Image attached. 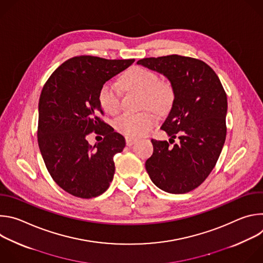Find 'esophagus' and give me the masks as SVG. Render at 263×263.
<instances>
[{
	"label": "esophagus",
	"instance_id": "esophagus-1",
	"mask_svg": "<svg viewBox=\"0 0 263 263\" xmlns=\"http://www.w3.org/2000/svg\"><path fill=\"white\" fill-rule=\"evenodd\" d=\"M137 141V139L136 138H134V137H126V143H127V145H132V144H134L135 142Z\"/></svg>",
	"mask_w": 263,
	"mask_h": 263
}]
</instances>
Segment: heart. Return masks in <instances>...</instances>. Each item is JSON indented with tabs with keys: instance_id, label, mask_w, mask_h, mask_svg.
<instances>
[{
	"instance_id": "obj_1",
	"label": "heart",
	"mask_w": 263,
	"mask_h": 263,
	"mask_svg": "<svg viewBox=\"0 0 263 263\" xmlns=\"http://www.w3.org/2000/svg\"><path fill=\"white\" fill-rule=\"evenodd\" d=\"M122 84L127 90H136L143 95V107L157 112L167 111L174 101V89L168 81L158 80L157 73L143 67H134L124 74ZM99 102L110 115H116L121 108V91L116 82H105L99 90ZM151 111L138 115L125 114L115 122V128L127 137H139L147 134L156 124Z\"/></svg>"
}]
</instances>
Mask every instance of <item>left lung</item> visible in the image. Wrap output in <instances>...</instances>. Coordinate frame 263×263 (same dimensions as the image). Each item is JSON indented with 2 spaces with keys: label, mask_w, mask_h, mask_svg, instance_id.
<instances>
[{
  "label": "left lung",
  "mask_w": 263,
  "mask_h": 263,
  "mask_svg": "<svg viewBox=\"0 0 263 263\" xmlns=\"http://www.w3.org/2000/svg\"><path fill=\"white\" fill-rule=\"evenodd\" d=\"M137 64L170 81L174 101L161 129L179 142L152 139L154 152L145 170L160 190L186 194L200 186L216 164L226 139L227 95L205 62L179 55L143 58Z\"/></svg>",
  "instance_id": "8db88e82"
}]
</instances>
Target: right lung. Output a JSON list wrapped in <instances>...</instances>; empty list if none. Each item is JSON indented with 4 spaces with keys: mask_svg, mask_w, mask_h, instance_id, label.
Masks as SVG:
<instances>
[{
    "mask_svg": "<svg viewBox=\"0 0 263 263\" xmlns=\"http://www.w3.org/2000/svg\"><path fill=\"white\" fill-rule=\"evenodd\" d=\"M134 61L73 57L51 74L42 90L37 131L41 153L53 180L74 197H98L114 180V156L126 141L101 121L99 90ZM92 132L104 136L95 146L87 141Z\"/></svg>",
    "mask_w": 263,
    "mask_h": 263,
    "instance_id": "obj_1",
    "label": "right lung"
}]
</instances>
